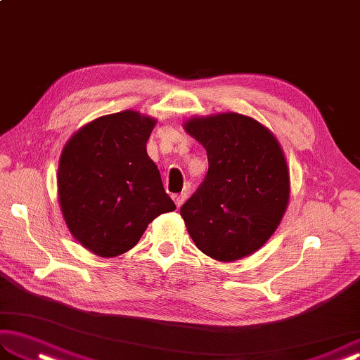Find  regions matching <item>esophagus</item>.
I'll return each instance as SVG.
<instances>
[{"label": "esophagus", "instance_id": "obj_1", "mask_svg": "<svg viewBox=\"0 0 360 360\" xmlns=\"http://www.w3.org/2000/svg\"><path fill=\"white\" fill-rule=\"evenodd\" d=\"M187 200V193H179V195H173V201L176 204V207H181L182 204H184V201Z\"/></svg>", "mask_w": 360, "mask_h": 360}]
</instances>
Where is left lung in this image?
Returning a JSON list of instances; mask_svg holds the SVG:
<instances>
[{"label": "left lung", "mask_w": 360, "mask_h": 360, "mask_svg": "<svg viewBox=\"0 0 360 360\" xmlns=\"http://www.w3.org/2000/svg\"><path fill=\"white\" fill-rule=\"evenodd\" d=\"M184 128L209 159L201 187L181 207L190 236L218 262L254 254L277 231L289 204V167L280 142L238 112L195 116Z\"/></svg>", "instance_id": "8db88e82"}]
</instances>
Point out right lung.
<instances>
[{
	"label": "right lung",
	"mask_w": 360,
	"mask_h": 360,
	"mask_svg": "<svg viewBox=\"0 0 360 360\" xmlns=\"http://www.w3.org/2000/svg\"><path fill=\"white\" fill-rule=\"evenodd\" d=\"M156 122L134 110L106 114L79 128L62 150L60 209L74 238L98 257L125 254L153 219L176 209L147 155Z\"/></svg>",
	"instance_id": "obj_1"
}]
</instances>
